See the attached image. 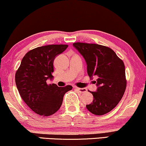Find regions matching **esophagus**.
I'll return each instance as SVG.
<instances>
[{
  "label": "esophagus",
  "mask_w": 146,
  "mask_h": 146,
  "mask_svg": "<svg viewBox=\"0 0 146 146\" xmlns=\"http://www.w3.org/2000/svg\"><path fill=\"white\" fill-rule=\"evenodd\" d=\"M75 89L77 90L80 93H84L87 91V90L86 88H78V87H75Z\"/></svg>",
  "instance_id": "34e87169"
}]
</instances>
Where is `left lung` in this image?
Instances as JSON below:
<instances>
[{
	"mask_svg": "<svg viewBox=\"0 0 146 146\" xmlns=\"http://www.w3.org/2000/svg\"><path fill=\"white\" fill-rule=\"evenodd\" d=\"M73 46L84 58L90 78H97V90L90 92L94 99L92 102L86 105V108L97 115L110 112L117 105L125 92L124 64L114 51L104 46L76 42Z\"/></svg>",
	"mask_w": 146,
	"mask_h": 146,
	"instance_id": "left-lung-1",
	"label": "left lung"
}]
</instances>
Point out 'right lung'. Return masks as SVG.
Wrapping results in <instances>:
<instances>
[{
  "instance_id": "add662e5",
  "label": "right lung",
  "mask_w": 146,
  "mask_h": 146,
  "mask_svg": "<svg viewBox=\"0 0 146 146\" xmlns=\"http://www.w3.org/2000/svg\"><path fill=\"white\" fill-rule=\"evenodd\" d=\"M68 46L52 44L36 48L26 54L16 72L15 82L23 101L38 115L48 116L56 112L62 104L63 97L72 87L60 88L55 84L48 85L52 80L55 58Z\"/></svg>"
}]
</instances>
